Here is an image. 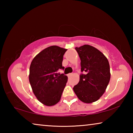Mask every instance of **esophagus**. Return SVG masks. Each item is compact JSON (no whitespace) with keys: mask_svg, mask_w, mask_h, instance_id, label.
<instances>
[{"mask_svg":"<svg viewBox=\"0 0 133 133\" xmlns=\"http://www.w3.org/2000/svg\"><path fill=\"white\" fill-rule=\"evenodd\" d=\"M72 75H73V73H69L68 75V76L69 77H70V76H71Z\"/></svg>","mask_w":133,"mask_h":133,"instance_id":"34e87169","label":"esophagus"}]
</instances>
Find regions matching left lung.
I'll return each mask as SVG.
<instances>
[{
    "label": "left lung",
    "mask_w": 133,
    "mask_h": 133,
    "mask_svg": "<svg viewBox=\"0 0 133 133\" xmlns=\"http://www.w3.org/2000/svg\"><path fill=\"white\" fill-rule=\"evenodd\" d=\"M81 60L80 81L73 87L79 100L85 103L96 102L105 91L110 79L107 58L98 49L88 44L76 48Z\"/></svg>",
    "instance_id": "left-lung-1"
}]
</instances>
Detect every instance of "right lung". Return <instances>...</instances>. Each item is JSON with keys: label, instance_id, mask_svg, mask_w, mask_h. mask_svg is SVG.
Segmentation results:
<instances>
[{"label": "right lung", "instance_id": "add662e5", "mask_svg": "<svg viewBox=\"0 0 133 133\" xmlns=\"http://www.w3.org/2000/svg\"><path fill=\"white\" fill-rule=\"evenodd\" d=\"M67 50L57 46L47 48L35 56L31 63L29 82L38 100L51 106L59 102L68 77L60 74L63 56Z\"/></svg>", "mask_w": 133, "mask_h": 133}]
</instances>
